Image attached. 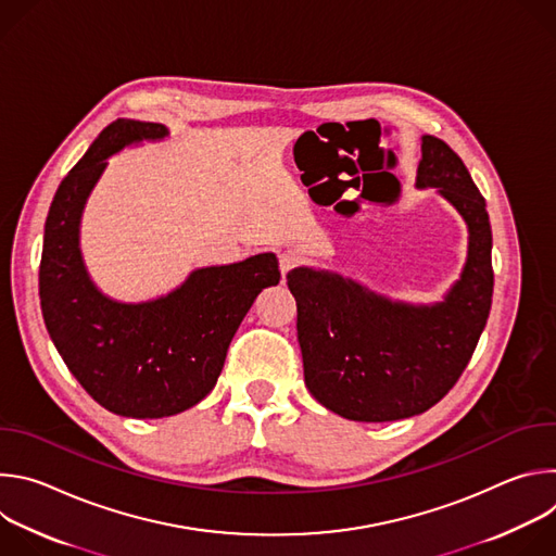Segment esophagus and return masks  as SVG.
<instances>
[{
  "label": "esophagus",
  "mask_w": 556,
  "mask_h": 556,
  "mask_svg": "<svg viewBox=\"0 0 556 556\" xmlns=\"http://www.w3.org/2000/svg\"><path fill=\"white\" fill-rule=\"evenodd\" d=\"M301 262H303V257H301L299 251H286V253H281V257H279L281 275H288V273H290L292 268H296Z\"/></svg>",
  "instance_id": "obj_1"
}]
</instances>
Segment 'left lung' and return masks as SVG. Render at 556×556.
<instances>
[{
    "label": "left lung",
    "instance_id": "8db88e82",
    "mask_svg": "<svg viewBox=\"0 0 556 556\" xmlns=\"http://www.w3.org/2000/svg\"><path fill=\"white\" fill-rule=\"evenodd\" d=\"M416 187L438 193L468 230L466 262L442 301L389 299L332 270L288 273L305 387L326 409L356 422L425 414L457 382L493 301V232L486 200L459 155L422 136Z\"/></svg>",
    "mask_w": 556,
    "mask_h": 556
}]
</instances>
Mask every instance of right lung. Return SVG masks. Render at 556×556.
Listing matches in <instances>:
<instances>
[{"mask_svg": "<svg viewBox=\"0 0 556 556\" xmlns=\"http://www.w3.org/2000/svg\"><path fill=\"white\" fill-rule=\"evenodd\" d=\"M169 136L161 123L118 118L59 185L43 230L39 296L48 334L92 399L125 418H167L215 387L226 350L257 294L281 279L277 255L204 266L167 294L125 303L90 277L81 219L108 157Z\"/></svg>", "mask_w": 556, "mask_h": 556, "instance_id": "obj_1", "label": "right lung"}]
</instances>
